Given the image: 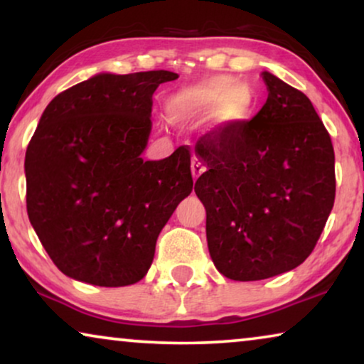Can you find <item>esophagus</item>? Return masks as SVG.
Here are the masks:
<instances>
[{"mask_svg": "<svg viewBox=\"0 0 364 364\" xmlns=\"http://www.w3.org/2000/svg\"><path fill=\"white\" fill-rule=\"evenodd\" d=\"M203 171H205V166H203V164L198 161V159H193V161H192V176H193V178H197Z\"/></svg>", "mask_w": 364, "mask_h": 364, "instance_id": "34e87169", "label": "esophagus"}]
</instances>
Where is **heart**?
<instances>
[{
  "instance_id": "1",
  "label": "heart",
  "mask_w": 364,
  "mask_h": 364,
  "mask_svg": "<svg viewBox=\"0 0 364 364\" xmlns=\"http://www.w3.org/2000/svg\"><path fill=\"white\" fill-rule=\"evenodd\" d=\"M253 106V94L245 84H235L228 76H213L191 82L172 97V107L178 114L212 112L218 107L222 121L235 122L248 116Z\"/></svg>"
}]
</instances>
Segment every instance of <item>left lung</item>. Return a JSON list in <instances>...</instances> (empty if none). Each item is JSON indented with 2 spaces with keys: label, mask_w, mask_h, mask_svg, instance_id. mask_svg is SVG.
Instances as JSON below:
<instances>
[{
  "label": "left lung",
  "mask_w": 364,
  "mask_h": 364,
  "mask_svg": "<svg viewBox=\"0 0 364 364\" xmlns=\"http://www.w3.org/2000/svg\"><path fill=\"white\" fill-rule=\"evenodd\" d=\"M250 121L200 137L207 164L196 193L207 212L208 252L230 280L290 272L310 257L335 203V151L310 99L270 73Z\"/></svg>",
  "instance_id": "obj_1"
}]
</instances>
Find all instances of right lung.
Instances as JSON below:
<instances>
[{
  "mask_svg": "<svg viewBox=\"0 0 364 364\" xmlns=\"http://www.w3.org/2000/svg\"><path fill=\"white\" fill-rule=\"evenodd\" d=\"M171 71L97 74L58 94L26 149L29 222L74 280L126 287L146 277L161 230L192 192L191 147L144 161L152 94Z\"/></svg>",
  "mask_w": 364,
  "mask_h": 364,
  "instance_id": "add662e5",
  "label": "right lung"
}]
</instances>
